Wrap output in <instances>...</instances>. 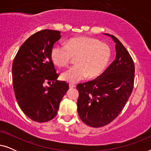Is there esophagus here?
Listing matches in <instances>:
<instances>
[{
  "label": "esophagus",
  "mask_w": 151,
  "mask_h": 151,
  "mask_svg": "<svg viewBox=\"0 0 151 151\" xmlns=\"http://www.w3.org/2000/svg\"><path fill=\"white\" fill-rule=\"evenodd\" d=\"M76 86L75 85V84H71L70 83L69 84V88H76Z\"/></svg>",
  "instance_id": "obj_1"
}]
</instances>
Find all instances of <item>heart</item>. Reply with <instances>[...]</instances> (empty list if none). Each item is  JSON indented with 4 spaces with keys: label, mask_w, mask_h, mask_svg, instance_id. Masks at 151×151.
I'll use <instances>...</instances> for the list:
<instances>
[{
    "label": "heart",
    "mask_w": 151,
    "mask_h": 151,
    "mask_svg": "<svg viewBox=\"0 0 151 151\" xmlns=\"http://www.w3.org/2000/svg\"><path fill=\"white\" fill-rule=\"evenodd\" d=\"M72 57H76V65L63 72V80L76 83L84 79L98 77L108 65L111 49L108 45L97 39L79 36L70 38L64 45H55L51 51L53 63L64 67Z\"/></svg>",
    "instance_id": "obj_1"
}]
</instances>
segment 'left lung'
<instances>
[{
    "label": "left lung",
    "mask_w": 151,
    "mask_h": 151,
    "mask_svg": "<svg viewBox=\"0 0 151 151\" xmlns=\"http://www.w3.org/2000/svg\"><path fill=\"white\" fill-rule=\"evenodd\" d=\"M116 56L106 71L93 81L79 84L77 106L81 120L92 127L107 125L118 116L133 88L135 66L129 53L113 35Z\"/></svg>",
    "instance_id": "8db88e82"
}]
</instances>
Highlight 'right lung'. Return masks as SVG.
<instances>
[{
	"label": "right lung",
	"instance_id": "1",
	"mask_svg": "<svg viewBox=\"0 0 151 151\" xmlns=\"http://www.w3.org/2000/svg\"><path fill=\"white\" fill-rule=\"evenodd\" d=\"M61 38L58 31L45 29L30 36L20 47L12 65L15 96L20 108L31 119L45 122L56 116L66 82L58 80L51 58L54 43ZM46 83L50 84L45 86Z\"/></svg>",
	"mask_w": 151,
	"mask_h": 151
}]
</instances>
